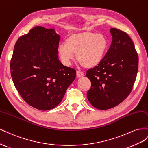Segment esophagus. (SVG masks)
<instances>
[{
    "mask_svg": "<svg viewBox=\"0 0 148 148\" xmlns=\"http://www.w3.org/2000/svg\"><path fill=\"white\" fill-rule=\"evenodd\" d=\"M77 76L78 77H82L83 76H84V73L82 71H77Z\"/></svg>",
    "mask_w": 148,
    "mask_h": 148,
    "instance_id": "obj_1",
    "label": "esophagus"
}]
</instances>
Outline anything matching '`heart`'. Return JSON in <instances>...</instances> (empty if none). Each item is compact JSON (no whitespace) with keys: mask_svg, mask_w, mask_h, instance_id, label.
I'll return each instance as SVG.
<instances>
[{"mask_svg":"<svg viewBox=\"0 0 148 148\" xmlns=\"http://www.w3.org/2000/svg\"><path fill=\"white\" fill-rule=\"evenodd\" d=\"M107 47L108 41L104 35L85 31L67 36L65 44L59 46L58 53L66 65L70 64L75 54L76 60L83 67L91 68L102 61Z\"/></svg>","mask_w":148,"mask_h":148,"instance_id":"b5f03b06","label":"heart"}]
</instances>
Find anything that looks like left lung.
Returning a JSON list of instances; mask_svg holds the SVG:
<instances>
[{"mask_svg": "<svg viewBox=\"0 0 148 148\" xmlns=\"http://www.w3.org/2000/svg\"><path fill=\"white\" fill-rule=\"evenodd\" d=\"M110 32V47L102 61L86 73L91 82L87 99L100 110L112 108L126 99L133 89L138 69V55L131 38L117 28H111Z\"/></svg>", "mask_w": 148, "mask_h": 148, "instance_id": "left-lung-1", "label": "left lung"}]
</instances>
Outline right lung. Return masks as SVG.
<instances>
[{
  "label": "right lung",
  "mask_w": 148,
  "mask_h": 148,
  "mask_svg": "<svg viewBox=\"0 0 148 148\" xmlns=\"http://www.w3.org/2000/svg\"><path fill=\"white\" fill-rule=\"evenodd\" d=\"M60 35L52 28L35 27L14 46L10 73L14 86L29 105L48 110L60 103L76 71L59 60Z\"/></svg>",
  "instance_id": "add662e5"
}]
</instances>
